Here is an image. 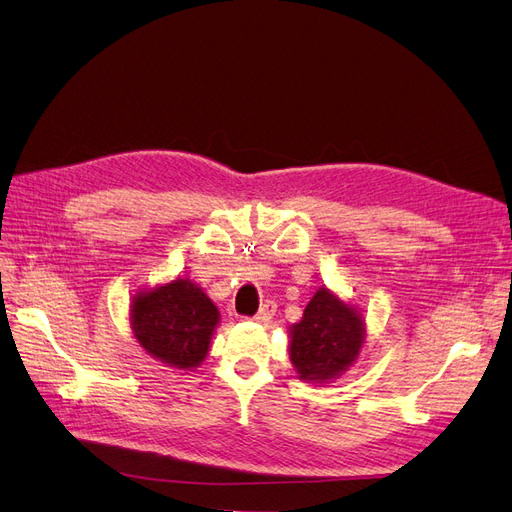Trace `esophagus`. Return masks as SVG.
I'll return each mask as SVG.
<instances>
[{
    "label": "esophagus",
    "mask_w": 512,
    "mask_h": 512,
    "mask_svg": "<svg viewBox=\"0 0 512 512\" xmlns=\"http://www.w3.org/2000/svg\"><path fill=\"white\" fill-rule=\"evenodd\" d=\"M274 315H276V302H266V304L259 308V312H257L253 319L257 323H270L274 319Z\"/></svg>",
    "instance_id": "obj_1"
}]
</instances>
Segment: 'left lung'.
Instances as JSON below:
<instances>
[{"mask_svg":"<svg viewBox=\"0 0 512 512\" xmlns=\"http://www.w3.org/2000/svg\"><path fill=\"white\" fill-rule=\"evenodd\" d=\"M366 342V319L340 295L319 287L300 323L289 327V359L300 381L325 385L349 370Z\"/></svg>","mask_w":512,"mask_h":512,"instance_id":"8db88e82","label":"left lung"}]
</instances>
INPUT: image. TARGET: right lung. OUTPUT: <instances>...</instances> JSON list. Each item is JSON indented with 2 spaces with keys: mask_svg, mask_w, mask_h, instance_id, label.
Returning <instances> with one entry per match:
<instances>
[{
  "mask_svg": "<svg viewBox=\"0 0 512 512\" xmlns=\"http://www.w3.org/2000/svg\"><path fill=\"white\" fill-rule=\"evenodd\" d=\"M219 321V308L187 276L140 289L129 306L131 334L138 344L174 370L202 364Z\"/></svg>",
  "mask_w": 512,
  "mask_h": 512,
  "instance_id": "right-lung-1",
  "label": "right lung"
}]
</instances>
